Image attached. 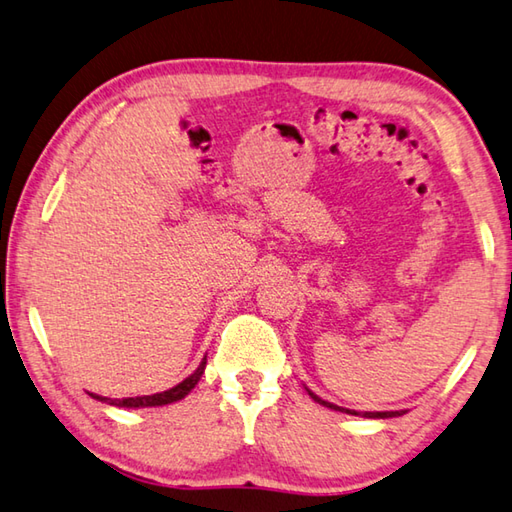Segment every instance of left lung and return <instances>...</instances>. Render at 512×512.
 <instances>
[{
  "label": "left lung",
  "instance_id": "left-lung-1",
  "mask_svg": "<svg viewBox=\"0 0 512 512\" xmlns=\"http://www.w3.org/2000/svg\"><path fill=\"white\" fill-rule=\"evenodd\" d=\"M309 396L313 398L315 403H320V405H324V407H331V410H340V412H347V414H356V416H358V412L345 410V407H336V405H331V403H327V401H322V398L315 396L313 392H309ZM362 416H367V418H389V416H401V414H398V412H365Z\"/></svg>",
  "mask_w": 512,
  "mask_h": 512
}]
</instances>
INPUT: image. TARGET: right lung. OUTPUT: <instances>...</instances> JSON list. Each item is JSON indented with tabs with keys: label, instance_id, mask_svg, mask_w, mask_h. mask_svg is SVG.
I'll return each instance as SVG.
<instances>
[{
	"label": "right lung",
	"instance_id": "add662e5",
	"mask_svg": "<svg viewBox=\"0 0 512 512\" xmlns=\"http://www.w3.org/2000/svg\"><path fill=\"white\" fill-rule=\"evenodd\" d=\"M203 369H206V358L201 360V365L197 367L192 376H188L183 380V383L174 385L172 389H167V392L161 394H152V396H136V398H102L91 394L94 398L102 403H109V405H116V407H156V405H167V403H174V401H181L190 394V389H194V385L199 383V378L203 374Z\"/></svg>",
	"mask_w": 512,
	"mask_h": 512
}]
</instances>
